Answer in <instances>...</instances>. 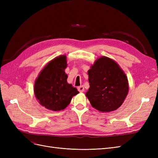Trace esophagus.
Masks as SVG:
<instances>
[{"instance_id": "obj_1", "label": "esophagus", "mask_w": 158, "mask_h": 158, "mask_svg": "<svg viewBox=\"0 0 158 158\" xmlns=\"http://www.w3.org/2000/svg\"><path fill=\"white\" fill-rule=\"evenodd\" d=\"M78 90L80 92H83L84 91V87L83 86V85H81V86H79L78 88Z\"/></svg>"}]
</instances>
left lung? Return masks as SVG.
Returning <instances> with one entry per match:
<instances>
[{
  "label": "left lung",
  "mask_w": 158,
  "mask_h": 158,
  "mask_svg": "<svg viewBox=\"0 0 158 158\" xmlns=\"http://www.w3.org/2000/svg\"><path fill=\"white\" fill-rule=\"evenodd\" d=\"M89 88L85 94L92 106L102 112L120 107L128 92L126 74L111 59L102 56L88 70Z\"/></svg>",
  "instance_id": "left-lung-1"
}]
</instances>
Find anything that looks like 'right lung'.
Returning <instances> with one entry per match:
<instances>
[{"label":"right lung","instance_id":"add662e5","mask_svg":"<svg viewBox=\"0 0 158 158\" xmlns=\"http://www.w3.org/2000/svg\"><path fill=\"white\" fill-rule=\"evenodd\" d=\"M66 56L60 55L51 60L44 68L34 84V94L42 106L52 111L65 109L72 98L79 93L67 83Z\"/></svg>","mask_w":158,"mask_h":158}]
</instances>
